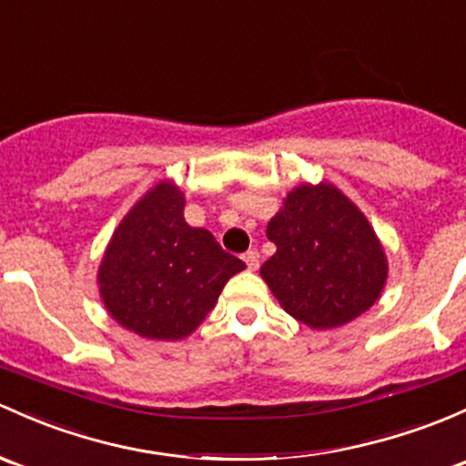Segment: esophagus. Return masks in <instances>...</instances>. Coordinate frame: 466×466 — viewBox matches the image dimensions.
Listing matches in <instances>:
<instances>
[{
    "instance_id": "esophagus-1",
    "label": "esophagus",
    "mask_w": 466,
    "mask_h": 466,
    "mask_svg": "<svg viewBox=\"0 0 466 466\" xmlns=\"http://www.w3.org/2000/svg\"><path fill=\"white\" fill-rule=\"evenodd\" d=\"M243 261H246L248 270H257V268H258V254L254 252V249H249V252L243 254Z\"/></svg>"
}]
</instances>
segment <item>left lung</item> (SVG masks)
<instances>
[{
	"instance_id": "1",
	"label": "left lung",
	"mask_w": 466,
	"mask_h": 466,
	"mask_svg": "<svg viewBox=\"0 0 466 466\" xmlns=\"http://www.w3.org/2000/svg\"><path fill=\"white\" fill-rule=\"evenodd\" d=\"M277 252L261 266L283 310L310 328L344 326L386 283V257L364 214L332 185H301L268 223Z\"/></svg>"
}]
</instances>
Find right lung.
Segmentation results:
<instances>
[{"instance_id":"right-lung-1","label":"right lung","mask_w":466,"mask_h":466,"mask_svg":"<svg viewBox=\"0 0 466 466\" xmlns=\"http://www.w3.org/2000/svg\"><path fill=\"white\" fill-rule=\"evenodd\" d=\"M185 196L160 183L117 225L97 283L117 323L147 339H183L217 306L229 277L246 263L218 246L212 232L189 228Z\"/></svg>"}]
</instances>
